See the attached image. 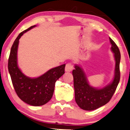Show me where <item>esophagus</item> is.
<instances>
[{
    "label": "esophagus",
    "mask_w": 130,
    "mask_h": 130,
    "mask_svg": "<svg viewBox=\"0 0 130 130\" xmlns=\"http://www.w3.org/2000/svg\"><path fill=\"white\" fill-rule=\"evenodd\" d=\"M73 69V65H72V63H68L65 66V71L67 72H70V71H72Z\"/></svg>",
    "instance_id": "1"
}]
</instances>
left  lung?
I'll use <instances>...</instances> for the list:
<instances>
[{
  "label": "left lung",
  "instance_id": "left-lung-1",
  "mask_svg": "<svg viewBox=\"0 0 130 130\" xmlns=\"http://www.w3.org/2000/svg\"><path fill=\"white\" fill-rule=\"evenodd\" d=\"M109 41L116 61L114 77L111 83L102 89L93 87L89 85L86 74L79 65H75V69L73 70L75 101L80 108L86 111L96 109L108 103L114 95L120 81V51L111 38H109Z\"/></svg>",
  "mask_w": 130,
  "mask_h": 130
}]
</instances>
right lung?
<instances>
[{
	"instance_id": "1",
	"label": "right lung",
	"mask_w": 130,
	"mask_h": 130,
	"mask_svg": "<svg viewBox=\"0 0 130 130\" xmlns=\"http://www.w3.org/2000/svg\"><path fill=\"white\" fill-rule=\"evenodd\" d=\"M35 26H31L20 33L14 40L10 51L8 68L13 87L19 98L30 105L40 106L51 99L56 80L65 73V64L52 68L36 78H30L22 73L17 63L19 40L24 33Z\"/></svg>"
}]
</instances>
